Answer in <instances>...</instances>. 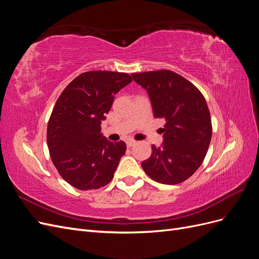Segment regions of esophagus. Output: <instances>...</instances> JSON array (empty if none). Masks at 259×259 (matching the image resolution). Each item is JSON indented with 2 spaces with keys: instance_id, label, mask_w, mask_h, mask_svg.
<instances>
[{
  "instance_id": "1",
  "label": "esophagus",
  "mask_w": 259,
  "mask_h": 259,
  "mask_svg": "<svg viewBox=\"0 0 259 259\" xmlns=\"http://www.w3.org/2000/svg\"><path fill=\"white\" fill-rule=\"evenodd\" d=\"M135 144H136V142H135V140H128V142L126 143V145H127V147H128V148L133 147V146H134Z\"/></svg>"
}]
</instances>
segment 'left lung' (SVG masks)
Here are the masks:
<instances>
[{"instance_id":"left-lung-1","label":"left lung","mask_w":259,"mask_h":259,"mask_svg":"<svg viewBox=\"0 0 259 259\" xmlns=\"http://www.w3.org/2000/svg\"><path fill=\"white\" fill-rule=\"evenodd\" d=\"M148 92L154 117H163L164 142L152 145V154L142 163L155 182L176 185L195 173L204 160L211 138L207 104L195 86L169 70L132 74Z\"/></svg>"}]
</instances>
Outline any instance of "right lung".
I'll return each instance as SVG.
<instances>
[{"label":"right lung","mask_w":259,"mask_h":259,"mask_svg":"<svg viewBox=\"0 0 259 259\" xmlns=\"http://www.w3.org/2000/svg\"><path fill=\"white\" fill-rule=\"evenodd\" d=\"M132 81L123 72H84L57 99L46 139L55 167L76 189H99L112 180L126 145L104 137L100 124L115 94Z\"/></svg>","instance_id":"right-lung-1"}]
</instances>
